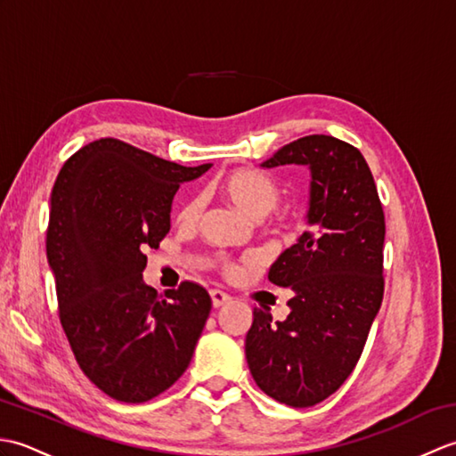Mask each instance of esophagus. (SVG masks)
Instances as JSON below:
<instances>
[{
	"instance_id": "esophagus-1",
	"label": "esophagus",
	"mask_w": 456,
	"mask_h": 456,
	"mask_svg": "<svg viewBox=\"0 0 456 456\" xmlns=\"http://www.w3.org/2000/svg\"><path fill=\"white\" fill-rule=\"evenodd\" d=\"M209 296H211L213 307H221V305H225V304L231 302V296L225 294V292H221V289H211Z\"/></svg>"
}]
</instances>
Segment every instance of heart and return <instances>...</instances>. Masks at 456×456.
<instances>
[{"instance_id":"b5f03b06","label":"heart","mask_w":456,"mask_h":456,"mask_svg":"<svg viewBox=\"0 0 456 456\" xmlns=\"http://www.w3.org/2000/svg\"><path fill=\"white\" fill-rule=\"evenodd\" d=\"M219 190L223 193V198H225L231 206L237 208L240 213H245L247 217L255 221L265 219L268 213L278 206L280 196H282V191H280V186L274 180H270L265 174L255 170H233L225 174L219 182ZM200 213L201 200L193 198L180 209L178 221L182 225L190 227L200 219ZM280 225H296L294 216H286L284 219H280ZM221 268L225 274H235L233 265L223 263Z\"/></svg>"}]
</instances>
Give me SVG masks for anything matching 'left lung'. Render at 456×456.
<instances>
[{
	"mask_svg": "<svg viewBox=\"0 0 456 456\" xmlns=\"http://www.w3.org/2000/svg\"><path fill=\"white\" fill-rule=\"evenodd\" d=\"M309 168L305 221L312 227L270 266L268 280L292 292L284 322L255 309L245 338L248 370L270 398L309 408L353 372L384 296L386 223L361 151L307 134L260 167Z\"/></svg>",
	"mask_w": 456,
	"mask_h": 456,
	"instance_id": "8db88e82",
	"label": "left lung"
}]
</instances>
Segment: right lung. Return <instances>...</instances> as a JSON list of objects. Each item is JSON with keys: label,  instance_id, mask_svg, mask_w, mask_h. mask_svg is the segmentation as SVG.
<instances>
[{"label": "right lung", "instance_id": "add662e5", "mask_svg": "<svg viewBox=\"0 0 456 456\" xmlns=\"http://www.w3.org/2000/svg\"><path fill=\"white\" fill-rule=\"evenodd\" d=\"M211 164L182 167L118 139L74 152L51 193L46 258L61 323L82 372L110 398L141 403L186 370L211 297L182 282L164 297L144 282V250L170 231L180 183Z\"/></svg>", "mask_w": 456, "mask_h": 456}]
</instances>
